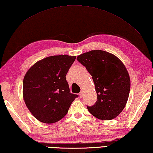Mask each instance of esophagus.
Wrapping results in <instances>:
<instances>
[{"instance_id": "esophagus-1", "label": "esophagus", "mask_w": 153, "mask_h": 153, "mask_svg": "<svg viewBox=\"0 0 153 153\" xmlns=\"http://www.w3.org/2000/svg\"><path fill=\"white\" fill-rule=\"evenodd\" d=\"M83 95H84V91L82 90L81 91V93H79V96H80V97H83Z\"/></svg>"}]
</instances>
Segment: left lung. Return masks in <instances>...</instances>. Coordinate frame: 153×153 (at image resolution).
Returning <instances> with one entry per match:
<instances>
[{
    "label": "left lung",
    "mask_w": 153,
    "mask_h": 153,
    "mask_svg": "<svg viewBox=\"0 0 153 153\" xmlns=\"http://www.w3.org/2000/svg\"><path fill=\"white\" fill-rule=\"evenodd\" d=\"M92 76L97 95L89 111L100 120L116 117L126 105L130 90V79L124 64L116 56L100 50H91L77 57Z\"/></svg>",
    "instance_id": "8db88e82"
}]
</instances>
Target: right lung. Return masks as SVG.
<instances>
[{
  "mask_svg": "<svg viewBox=\"0 0 153 153\" xmlns=\"http://www.w3.org/2000/svg\"><path fill=\"white\" fill-rule=\"evenodd\" d=\"M76 59L52 56L34 64L24 76L23 95L26 106L39 122L52 124L62 119L76 94L70 93L66 75Z\"/></svg>",
  "mask_w": 153,
  "mask_h": 153,
  "instance_id": "1",
  "label": "right lung"
}]
</instances>
